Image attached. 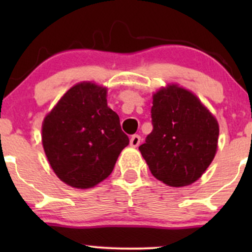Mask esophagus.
Segmentation results:
<instances>
[{"instance_id":"esophagus-1","label":"esophagus","mask_w":252,"mask_h":252,"mask_svg":"<svg viewBox=\"0 0 252 252\" xmlns=\"http://www.w3.org/2000/svg\"><path fill=\"white\" fill-rule=\"evenodd\" d=\"M141 142V136L140 135H132L130 138V146L131 147H137Z\"/></svg>"}]
</instances>
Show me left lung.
Here are the masks:
<instances>
[{"label":"left lung","instance_id":"left-lung-1","mask_svg":"<svg viewBox=\"0 0 252 252\" xmlns=\"http://www.w3.org/2000/svg\"><path fill=\"white\" fill-rule=\"evenodd\" d=\"M152 132L138 147L150 172L168 186L193 184L212 162L219 126L192 92L170 85L154 94Z\"/></svg>","mask_w":252,"mask_h":252}]
</instances>
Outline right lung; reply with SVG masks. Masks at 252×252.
Masks as SVG:
<instances>
[{"label":"right lung","mask_w":252,"mask_h":252,"mask_svg":"<svg viewBox=\"0 0 252 252\" xmlns=\"http://www.w3.org/2000/svg\"><path fill=\"white\" fill-rule=\"evenodd\" d=\"M129 144L106 89L80 83L66 92L42 124V146L60 180L76 189L96 186L111 174Z\"/></svg>","instance_id":"obj_1"}]
</instances>
